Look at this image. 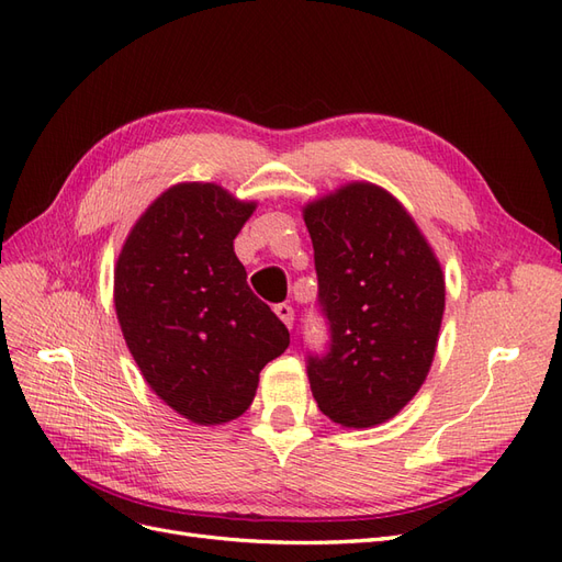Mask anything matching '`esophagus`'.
<instances>
[{
	"instance_id": "esophagus-1",
	"label": "esophagus",
	"mask_w": 562,
	"mask_h": 562,
	"mask_svg": "<svg viewBox=\"0 0 562 562\" xmlns=\"http://www.w3.org/2000/svg\"><path fill=\"white\" fill-rule=\"evenodd\" d=\"M274 312H277V316L285 323V326L288 328H293V321H295V312H293V307H291V304H277V307H274Z\"/></svg>"
}]
</instances>
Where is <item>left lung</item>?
<instances>
[{"label": "left lung", "mask_w": 562, "mask_h": 562, "mask_svg": "<svg viewBox=\"0 0 562 562\" xmlns=\"http://www.w3.org/2000/svg\"><path fill=\"white\" fill-rule=\"evenodd\" d=\"M326 351L307 353L312 394L342 427H375L411 401L434 361L443 271L401 203L351 182L304 209Z\"/></svg>", "instance_id": "1"}]
</instances>
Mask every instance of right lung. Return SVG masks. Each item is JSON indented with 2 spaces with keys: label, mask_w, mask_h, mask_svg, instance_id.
<instances>
[{
  "label": "right lung",
  "mask_w": 562,
  "mask_h": 562,
  "mask_svg": "<svg viewBox=\"0 0 562 562\" xmlns=\"http://www.w3.org/2000/svg\"><path fill=\"white\" fill-rule=\"evenodd\" d=\"M252 211L213 182L176 184L116 260L114 307L128 351L166 405L206 427L244 415L260 370L291 345L234 252Z\"/></svg>",
  "instance_id": "add662e5"
}]
</instances>
